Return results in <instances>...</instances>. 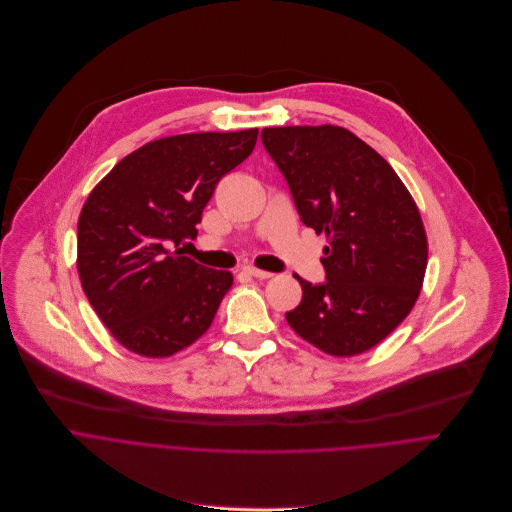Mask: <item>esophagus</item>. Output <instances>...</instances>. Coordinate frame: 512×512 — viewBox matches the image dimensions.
<instances>
[{
	"mask_svg": "<svg viewBox=\"0 0 512 512\" xmlns=\"http://www.w3.org/2000/svg\"><path fill=\"white\" fill-rule=\"evenodd\" d=\"M244 272H246V274H250V276H254V278H260V280H266V278H270V276H272V272L258 270V268H244Z\"/></svg>",
	"mask_w": 512,
	"mask_h": 512,
	"instance_id": "esophagus-1",
	"label": "esophagus"
}]
</instances>
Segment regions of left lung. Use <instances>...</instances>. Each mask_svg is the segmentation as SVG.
I'll return each mask as SVG.
<instances>
[{
    "label": "left lung",
    "instance_id": "left-lung-1",
    "mask_svg": "<svg viewBox=\"0 0 512 512\" xmlns=\"http://www.w3.org/2000/svg\"><path fill=\"white\" fill-rule=\"evenodd\" d=\"M260 137L302 224L329 240L321 258L327 280L296 276L302 300L286 321L329 355H359L420 296L428 240L416 201L391 165L343 127H272Z\"/></svg>",
    "mask_w": 512,
    "mask_h": 512
}]
</instances>
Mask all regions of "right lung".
Listing matches in <instances>:
<instances>
[{
  "label": "right lung",
  "mask_w": 512,
  "mask_h": 512,
  "mask_svg": "<svg viewBox=\"0 0 512 512\" xmlns=\"http://www.w3.org/2000/svg\"><path fill=\"white\" fill-rule=\"evenodd\" d=\"M258 129L187 133L121 159L84 201L78 274L98 319L129 351L171 357L206 333L234 276L181 254L218 181L252 151ZM176 250H172V246Z\"/></svg>",
  "instance_id": "right-lung-1"
}]
</instances>
